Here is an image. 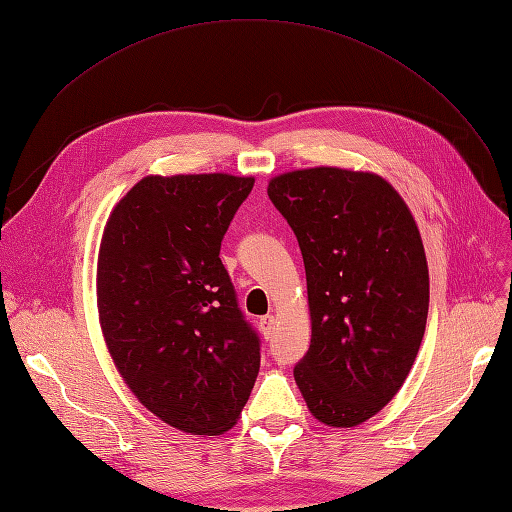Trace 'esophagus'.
<instances>
[{"instance_id": "1", "label": "esophagus", "mask_w": 512, "mask_h": 512, "mask_svg": "<svg viewBox=\"0 0 512 512\" xmlns=\"http://www.w3.org/2000/svg\"><path fill=\"white\" fill-rule=\"evenodd\" d=\"M258 327H260V331H262V335L265 337H271L273 335V329H275V316H262L260 320H258Z\"/></svg>"}]
</instances>
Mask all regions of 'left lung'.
I'll list each match as a JSON object with an SVG mask.
<instances>
[{
  "label": "left lung",
  "instance_id": "1",
  "mask_svg": "<svg viewBox=\"0 0 512 512\" xmlns=\"http://www.w3.org/2000/svg\"><path fill=\"white\" fill-rule=\"evenodd\" d=\"M267 192L299 241L307 277L312 342L294 380L320 423L354 427L395 397L421 348V235L393 185L371 173L294 170Z\"/></svg>",
  "mask_w": 512,
  "mask_h": 512
}]
</instances>
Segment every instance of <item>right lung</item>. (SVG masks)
<instances>
[{"instance_id": "add662e5", "label": "right lung", "mask_w": 512, "mask_h": 512, "mask_svg": "<svg viewBox=\"0 0 512 512\" xmlns=\"http://www.w3.org/2000/svg\"><path fill=\"white\" fill-rule=\"evenodd\" d=\"M252 177H145L119 200L98 256L108 352L141 404L194 436L230 429L260 369V337L220 260Z\"/></svg>"}]
</instances>
